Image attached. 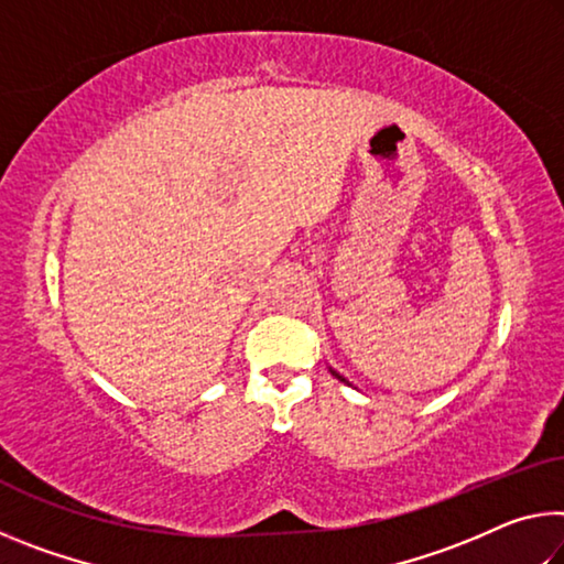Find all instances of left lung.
Segmentation results:
<instances>
[{
    "mask_svg": "<svg viewBox=\"0 0 564 564\" xmlns=\"http://www.w3.org/2000/svg\"><path fill=\"white\" fill-rule=\"evenodd\" d=\"M330 373H333V376H336V378L340 380V383H348V380H346V378H343L340 373H336V370H333V368H330ZM348 386H350V383H348Z\"/></svg>",
    "mask_w": 564,
    "mask_h": 564,
    "instance_id": "obj_1",
    "label": "left lung"
}]
</instances>
